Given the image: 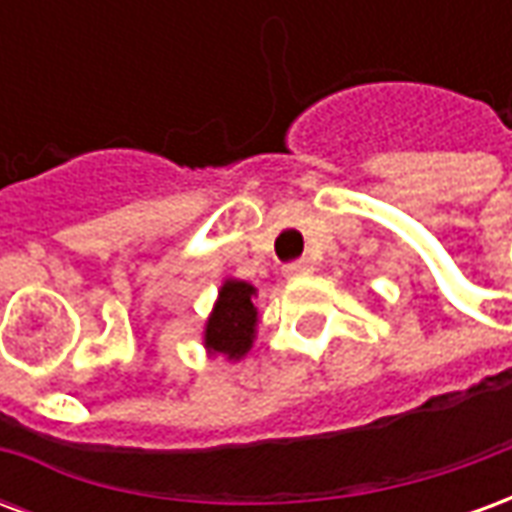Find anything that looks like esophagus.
Wrapping results in <instances>:
<instances>
[{"label": "esophagus", "mask_w": 512, "mask_h": 512, "mask_svg": "<svg viewBox=\"0 0 512 512\" xmlns=\"http://www.w3.org/2000/svg\"><path fill=\"white\" fill-rule=\"evenodd\" d=\"M312 271L310 260H296V263H288V266L282 268V274L288 279H296V277H307Z\"/></svg>", "instance_id": "esophagus-1"}]
</instances>
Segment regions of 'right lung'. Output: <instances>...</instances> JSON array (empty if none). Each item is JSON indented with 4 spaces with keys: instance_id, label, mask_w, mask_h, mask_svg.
<instances>
[{
    "instance_id": "add662e5",
    "label": "right lung",
    "mask_w": 512,
    "mask_h": 512,
    "mask_svg": "<svg viewBox=\"0 0 512 512\" xmlns=\"http://www.w3.org/2000/svg\"><path fill=\"white\" fill-rule=\"evenodd\" d=\"M255 296V285H249L244 279H224L202 329L205 354L224 356L227 362H238L249 354L257 337V323H260V312L252 304Z\"/></svg>"
}]
</instances>
